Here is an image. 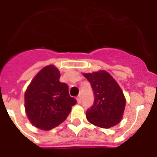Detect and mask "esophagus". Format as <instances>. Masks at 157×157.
Wrapping results in <instances>:
<instances>
[{
	"label": "esophagus",
	"instance_id": "34e87169",
	"mask_svg": "<svg viewBox=\"0 0 157 157\" xmlns=\"http://www.w3.org/2000/svg\"><path fill=\"white\" fill-rule=\"evenodd\" d=\"M81 100H82V99H81V95H79L78 97H76V101H77V103L81 104Z\"/></svg>",
	"mask_w": 157,
	"mask_h": 157
}]
</instances>
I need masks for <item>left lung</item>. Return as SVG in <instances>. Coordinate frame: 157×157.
Returning <instances> with one entry per match:
<instances>
[{"label": "left lung", "mask_w": 157, "mask_h": 157, "mask_svg": "<svg viewBox=\"0 0 157 157\" xmlns=\"http://www.w3.org/2000/svg\"><path fill=\"white\" fill-rule=\"evenodd\" d=\"M83 75L91 84L95 97L93 105L87 109V120L103 128L120 123L125 107V98L118 84L105 71Z\"/></svg>", "instance_id": "8db88e82"}]
</instances>
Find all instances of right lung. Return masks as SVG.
<instances>
[{
	"mask_svg": "<svg viewBox=\"0 0 157 157\" xmlns=\"http://www.w3.org/2000/svg\"><path fill=\"white\" fill-rule=\"evenodd\" d=\"M53 65L42 68L30 83L25 94L28 117L38 128L50 130L65 121L76 99L69 96L68 86L60 80Z\"/></svg>",
	"mask_w": 157,
	"mask_h": 157,
	"instance_id": "1",
	"label": "right lung"
}]
</instances>
